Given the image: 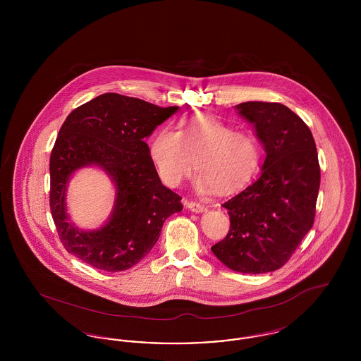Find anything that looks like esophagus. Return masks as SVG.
Instances as JSON below:
<instances>
[{
    "label": "esophagus",
    "instance_id": "obj_1",
    "mask_svg": "<svg viewBox=\"0 0 361 361\" xmlns=\"http://www.w3.org/2000/svg\"><path fill=\"white\" fill-rule=\"evenodd\" d=\"M185 206H187L189 211L196 212V214H200V212H204V211H207L206 207L202 206V204H199V203H195V202H187V203H185Z\"/></svg>",
    "mask_w": 361,
    "mask_h": 361
}]
</instances>
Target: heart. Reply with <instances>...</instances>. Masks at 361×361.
<instances>
[{"label": "heart", "instance_id": "obj_1", "mask_svg": "<svg viewBox=\"0 0 361 361\" xmlns=\"http://www.w3.org/2000/svg\"><path fill=\"white\" fill-rule=\"evenodd\" d=\"M150 157L162 181L177 187L195 168L193 184L200 193L245 185L257 171L259 150L253 135L231 130L212 115H196L180 123L178 133L161 128L150 140Z\"/></svg>", "mask_w": 361, "mask_h": 361}]
</instances>
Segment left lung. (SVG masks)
<instances>
[{"label":"left lung","mask_w":361,"mask_h":361,"mask_svg":"<svg viewBox=\"0 0 361 361\" xmlns=\"http://www.w3.org/2000/svg\"><path fill=\"white\" fill-rule=\"evenodd\" d=\"M255 127L265 159L257 180L224 203L230 230L211 247L227 268L267 274L281 268L314 224L321 171L306 123L280 103L235 105Z\"/></svg>","instance_id":"8db88e82"}]
</instances>
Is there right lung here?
<instances>
[{
  "instance_id": "add662e5",
  "label": "right lung",
  "mask_w": 361,
  "mask_h": 361,
  "mask_svg": "<svg viewBox=\"0 0 361 361\" xmlns=\"http://www.w3.org/2000/svg\"><path fill=\"white\" fill-rule=\"evenodd\" d=\"M178 108L104 93L66 118L50 158V207L70 255L102 271H126L150 253L164 222L183 209L181 197L162 185L145 142ZM87 166L103 170L116 185L111 215L94 231L70 223L66 204L69 178Z\"/></svg>"
}]
</instances>
